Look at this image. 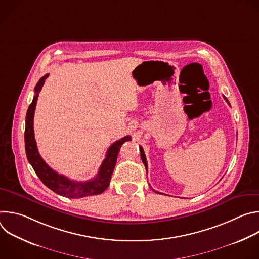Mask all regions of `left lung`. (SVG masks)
Returning <instances> with one entry per match:
<instances>
[{"label": "left lung", "mask_w": 259, "mask_h": 259, "mask_svg": "<svg viewBox=\"0 0 259 259\" xmlns=\"http://www.w3.org/2000/svg\"><path fill=\"white\" fill-rule=\"evenodd\" d=\"M225 99L228 101V99L225 97ZM228 103L230 104V102L228 101ZM139 149H140V157H141V160H142V163L144 164V166H145V169H146V173H147V163H146V159H145V155H144V152H143V149L141 146H139ZM157 193H159V192H157ZM161 194V193H160Z\"/></svg>", "instance_id": "1"}]
</instances>
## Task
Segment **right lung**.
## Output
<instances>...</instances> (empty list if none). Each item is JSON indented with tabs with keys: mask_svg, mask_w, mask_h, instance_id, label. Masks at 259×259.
<instances>
[{
	"mask_svg": "<svg viewBox=\"0 0 259 259\" xmlns=\"http://www.w3.org/2000/svg\"><path fill=\"white\" fill-rule=\"evenodd\" d=\"M48 76L49 75L47 73V75L42 77L38 84H36L34 88V96L32 98L31 103L28 106L25 117L24 143L27 160L33 168L35 174L41 179V181L48 189H50L59 196L70 199H79L88 196L99 195L103 193L109 186V181L110 178H112V174L117 163L118 153L120 152L122 144L125 141L131 140V137L129 135L125 136L109 146L105 159L103 160L97 175L93 179L85 182H78L70 180L61 174H58L56 171L50 168L40 156L33 134V115L36 105V100H38L39 93Z\"/></svg>",
	"mask_w": 259,
	"mask_h": 259,
	"instance_id": "1",
	"label": "right lung"
}]
</instances>
